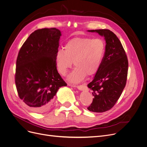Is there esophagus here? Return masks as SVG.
I'll return each mask as SVG.
<instances>
[{
    "label": "esophagus",
    "mask_w": 147,
    "mask_h": 147,
    "mask_svg": "<svg viewBox=\"0 0 147 147\" xmlns=\"http://www.w3.org/2000/svg\"><path fill=\"white\" fill-rule=\"evenodd\" d=\"M69 85L71 86L72 87H76L78 89L81 90V91H84V90H85L87 88L86 86L84 84L81 85H72V84H69Z\"/></svg>",
    "instance_id": "obj_1"
}]
</instances>
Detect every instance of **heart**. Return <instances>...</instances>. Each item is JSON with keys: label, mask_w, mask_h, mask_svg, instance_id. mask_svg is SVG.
<instances>
[{"label": "heart", "mask_w": 147, "mask_h": 147, "mask_svg": "<svg viewBox=\"0 0 147 147\" xmlns=\"http://www.w3.org/2000/svg\"><path fill=\"white\" fill-rule=\"evenodd\" d=\"M65 51L59 49L56 54L58 72L65 76L74 62L75 69L69 76L71 82L78 83L87 76L95 75L105 57L106 45L100 38H75L65 45Z\"/></svg>", "instance_id": "b5f03b06"}]
</instances>
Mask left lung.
Instances as JSON below:
<instances>
[{"mask_svg": "<svg viewBox=\"0 0 147 147\" xmlns=\"http://www.w3.org/2000/svg\"><path fill=\"white\" fill-rule=\"evenodd\" d=\"M104 36L105 57L92 81L88 86L92 90L93 100L87 108L94 112H104L115 105L127 83L128 58L115 33L109 29L89 30Z\"/></svg>", "mask_w": 147, "mask_h": 147, "instance_id": "left-lung-1", "label": "left lung"}]
</instances>
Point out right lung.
<instances>
[{"instance_id": "right-lung-1", "label": "right lung", "mask_w": 147, "mask_h": 147, "mask_svg": "<svg viewBox=\"0 0 147 147\" xmlns=\"http://www.w3.org/2000/svg\"><path fill=\"white\" fill-rule=\"evenodd\" d=\"M61 31L55 28L32 33L18 55L15 84L18 95L32 111H48L61 86H66L57 71L56 54Z\"/></svg>"}]
</instances>
